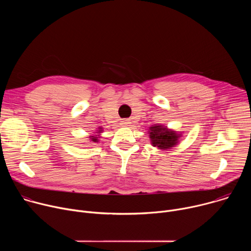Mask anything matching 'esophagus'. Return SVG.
Returning a JSON list of instances; mask_svg holds the SVG:
<instances>
[{
	"mask_svg": "<svg viewBox=\"0 0 251 251\" xmlns=\"http://www.w3.org/2000/svg\"><path fill=\"white\" fill-rule=\"evenodd\" d=\"M121 124H122L123 126H129V125L131 124V122H130V120H123Z\"/></svg>",
	"mask_w": 251,
	"mask_h": 251,
	"instance_id": "obj_1",
	"label": "esophagus"
}]
</instances>
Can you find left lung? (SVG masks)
<instances>
[{"label":"left lung","instance_id":"8db88e82","mask_svg":"<svg viewBox=\"0 0 251 251\" xmlns=\"http://www.w3.org/2000/svg\"><path fill=\"white\" fill-rule=\"evenodd\" d=\"M149 137L151 144L160 150L172 149L177 145L182 134H178L176 131L168 129L162 124H155L149 128Z\"/></svg>","mask_w":251,"mask_h":251}]
</instances>
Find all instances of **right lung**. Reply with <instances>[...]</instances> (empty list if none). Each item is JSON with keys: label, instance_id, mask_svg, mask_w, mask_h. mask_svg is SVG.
I'll use <instances>...</instances> for the list:
<instances>
[{"label": "right lung", "instance_id": "obj_1", "mask_svg": "<svg viewBox=\"0 0 251 251\" xmlns=\"http://www.w3.org/2000/svg\"><path fill=\"white\" fill-rule=\"evenodd\" d=\"M98 132H96V133H98V134H100L101 132H102V128L100 127V128H98V130H97ZM97 136V135H96ZM99 136V135H98ZM89 138H90V140L92 141V142H98V138L99 137H95V136H89Z\"/></svg>", "mask_w": 251, "mask_h": 251}]
</instances>
